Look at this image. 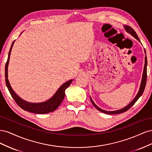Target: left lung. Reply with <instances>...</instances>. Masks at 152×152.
I'll use <instances>...</instances> for the list:
<instances>
[{"instance_id": "1", "label": "left lung", "mask_w": 152, "mask_h": 152, "mask_svg": "<svg viewBox=\"0 0 152 152\" xmlns=\"http://www.w3.org/2000/svg\"><path fill=\"white\" fill-rule=\"evenodd\" d=\"M124 27H125V29L128 32V33H129L131 35H132L133 37H134L135 39H136L137 40L140 41V39L138 38V37H137V34L136 33V31L134 30H133L131 26L126 25V26H124ZM145 53H146L145 50ZM146 67H147V58H146V56H145V67H144V70H143V74H142V80H141V86H140V88L139 92H138V93H137V94L136 95V97L134 98V99H133L132 102L127 106V107H126L125 108H122L121 110H117V111L108 112V111H106V110H103L102 109H101L100 108H99L98 106H96L95 104V103L93 102V101L92 100L91 98V102H92V103H93V104L94 105V107L96 109H98L99 111L102 112L103 113H107V114H113H113H118V113H123V112H125L127 111L130 108H131L132 106L134 104V103L136 102V101L139 99V98L142 95V94L143 93L145 88V86H146V79H147Z\"/></svg>"}]
</instances>
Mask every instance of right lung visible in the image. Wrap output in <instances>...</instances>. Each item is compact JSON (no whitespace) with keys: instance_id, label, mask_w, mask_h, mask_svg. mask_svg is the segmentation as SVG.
Here are the masks:
<instances>
[{"instance_id":"obj_1","label":"right lung","mask_w":152,"mask_h":152,"mask_svg":"<svg viewBox=\"0 0 152 152\" xmlns=\"http://www.w3.org/2000/svg\"><path fill=\"white\" fill-rule=\"evenodd\" d=\"M14 42H15V41H14L11 45L10 52H9V54H8L7 60L5 66L6 84L12 98L15 99V102L20 108H21L23 110H24L27 112L35 113H39V114H44V113H48L54 111L55 110H56L58 108L59 104H60L63 102V100L64 98H65V91L66 89L68 88V86H70L73 80H69L65 82L64 84H63L60 87H59V89L58 90L56 94H55L50 99L47 101V102H44V103H30L25 102L24 100H23L19 97V96L16 95L15 92L13 91L7 79L8 63H9V61H10L11 51Z\"/></svg>"}]
</instances>
